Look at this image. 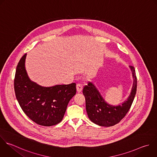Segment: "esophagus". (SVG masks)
I'll list each match as a JSON object with an SVG mask.
<instances>
[{"label": "esophagus", "instance_id": "34e87169", "mask_svg": "<svg viewBox=\"0 0 157 157\" xmlns=\"http://www.w3.org/2000/svg\"><path fill=\"white\" fill-rule=\"evenodd\" d=\"M76 87H77V91L78 93H80L82 91V89H83V85H81L80 83H78V84H77Z\"/></svg>", "mask_w": 157, "mask_h": 157}]
</instances>
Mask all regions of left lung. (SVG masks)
<instances>
[{
  "label": "left lung",
  "mask_w": 157,
  "mask_h": 157,
  "mask_svg": "<svg viewBox=\"0 0 157 157\" xmlns=\"http://www.w3.org/2000/svg\"><path fill=\"white\" fill-rule=\"evenodd\" d=\"M133 77V85L127 101L121 105L117 106L107 104L100 93L91 82L83 88V94L85 98L86 110L90 120L102 126H112L118 123L126 115L134 101L137 90V78L135 69L129 66Z\"/></svg>",
  "instance_id": "obj_1"
}]
</instances>
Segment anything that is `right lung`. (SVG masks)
<instances>
[{"mask_svg":"<svg viewBox=\"0 0 157 157\" xmlns=\"http://www.w3.org/2000/svg\"><path fill=\"white\" fill-rule=\"evenodd\" d=\"M26 53L16 70L14 88L17 101L26 115L38 124L50 126L63 118L69 101L76 93V84L42 86L31 81L25 69Z\"/></svg>","mask_w":157,"mask_h":157,"instance_id":"right-lung-1","label":"right lung"}]
</instances>
